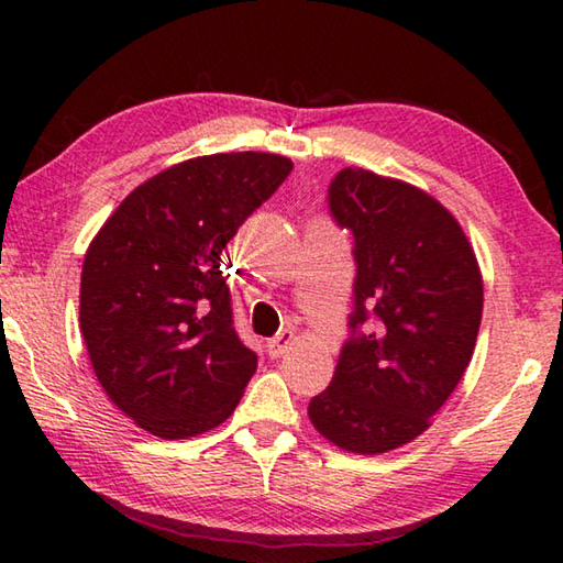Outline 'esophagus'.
<instances>
[{
  "label": "esophagus",
  "mask_w": 563,
  "mask_h": 563,
  "mask_svg": "<svg viewBox=\"0 0 563 563\" xmlns=\"http://www.w3.org/2000/svg\"><path fill=\"white\" fill-rule=\"evenodd\" d=\"M292 342H295V332L292 330H283L273 340H268V345H265V350H268L271 360H278V357H283L285 352L292 347Z\"/></svg>",
  "instance_id": "1"
}]
</instances>
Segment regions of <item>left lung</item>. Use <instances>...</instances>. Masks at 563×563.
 I'll use <instances>...</instances> for the list:
<instances>
[{"label":"left lung","mask_w":563,"mask_h":563,"mask_svg":"<svg viewBox=\"0 0 563 563\" xmlns=\"http://www.w3.org/2000/svg\"><path fill=\"white\" fill-rule=\"evenodd\" d=\"M330 211L355 235V335L308 417L340 450L383 454L417 440L460 385L484 280L460 221L407 180L342 168Z\"/></svg>","instance_id":"left-lung-1"}]
</instances>
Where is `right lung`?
<instances>
[{
    "instance_id": "add662e5",
    "label": "right lung",
    "mask_w": 563,
    "mask_h": 563,
    "mask_svg": "<svg viewBox=\"0 0 563 563\" xmlns=\"http://www.w3.org/2000/svg\"><path fill=\"white\" fill-rule=\"evenodd\" d=\"M290 168L261 151L180 161L133 188L89 243L81 335L103 393L141 430L188 440L241 402L258 357L235 335L221 255Z\"/></svg>"
}]
</instances>
